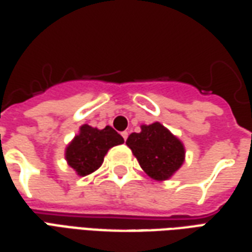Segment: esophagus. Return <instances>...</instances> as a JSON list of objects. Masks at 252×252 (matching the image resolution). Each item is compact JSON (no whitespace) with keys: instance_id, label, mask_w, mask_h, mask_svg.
<instances>
[{"instance_id":"1","label":"esophagus","mask_w":252,"mask_h":252,"mask_svg":"<svg viewBox=\"0 0 252 252\" xmlns=\"http://www.w3.org/2000/svg\"><path fill=\"white\" fill-rule=\"evenodd\" d=\"M121 136L124 138V140H126V138H128V132H126V131L121 132Z\"/></svg>"}]
</instances>
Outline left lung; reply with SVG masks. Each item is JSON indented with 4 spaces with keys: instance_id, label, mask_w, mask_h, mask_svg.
<instances>
[{
    "instance_id": "1",
    "label": "left lung",
    "mask_w": 252,
    "mask_h": 252,
    "mask_svg": "<svg viewBox=\"0 0 252 252\" xmlns=\"http://www.w3.org/2000/svg\"><path fill=\"white\" fill-rule=\"evenodd\" d=\"M126 143L146 175L157 181L169 180L186 159L183 142L158 121L140 126V132L131 133Z\"/></svg>"
}]
</instances>
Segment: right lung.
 Listing matches in <instances>:
<instances>
[{"label":"right lung","mask_w":252,"mask_h":252,"mask_svg":"<svg viewBox=\"0 0 252 252\" xmlns=\"http://www.w3.org/2000/svg\"><path fill=\"white\" fill-rule=\"evenodd\" d=\"M121 143H124V139L112 126L98 129L83 124L79 128V133L66 146L65 159L77 176L83 177L95 172L108 151Z\"/></svg>","instance_id":"right-lung-1"}]
</instances>
